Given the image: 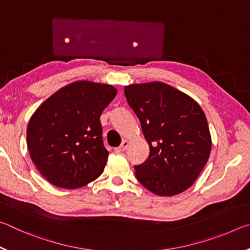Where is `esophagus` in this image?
Returning a JSON list of instances; mask_svg holds the SVG:
<instances>
[{"instance_id": "34e87169", "label": "esophagus", "mask_w": 250, "mask_h": 250, "mask_svg": "<svg viewBox=\"0 0 250 250\" xmlns=\"http://www.w3.org/2000/svg\"><path fill=\"white\" fill-rule=\"evenodd\" d=\"M128 146H129V141L128 140H125V141H122L120 146L116 147L115 151L117 152V153H121V152H125Z\"/></svg>"}]
</instances>
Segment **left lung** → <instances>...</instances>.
Instances as JSON below:
<instances>
[{
    "mask_svg": "<svg viewBox=\"0 0 250 250\" xmlns=\"http://www.w3.org/2000/svg\"><path fill=\"white\" fill-rule=\"evenodd\" d=\"M125 95L150 147L146 162L134 167L138 181L159 196L186 191L204 168L211 149L201 105L161 82L129 84Z\"/></svg>",
    "mask_w": 250,
    "mask_h": 250,
    "instance_id": "left-lung-1",
    "label": "left lung"
}]
</instances>
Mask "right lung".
I'll use <instances>...</instances> for the list:
<instances>
[{"mask_svg": "<svg viewBox=\"0 0 250 250\" xmlns=\"http://www.w3.org/2000/svg\"><path fill=\"white\" fill-rule=\"evenodd\" d=\"M116 95L111 84L78 80L61 88L33 113L27 147L50 184L79 188L104 172L109 153L101 137L100 116Z\"/></svg>", "mask_w": 250, "mask_h": 250, "instance_id": "obj_1", "label": "right lung"}]
</instances>
